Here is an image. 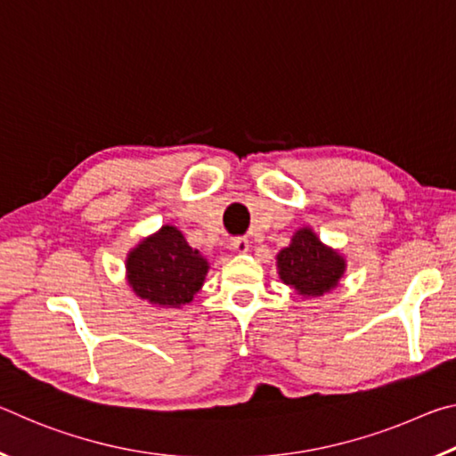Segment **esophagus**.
<instances>
[{
  "label": "esophagus",
  "instance_id": "obj_1",
  "mask_svg": "<svg viewBox=\"0 0 456 456\" xmlns=\"http://www.w3.org/2000/svg\"><path fill=\"white\" fill-rule=\"evenodd\" d=\"M249 247H251V241L247 237H235L233 241H231V249L235 253H247L249 251Z\"/></svg>",
  "mask_w": 456,
  "mask_h": 456
}]
</instances>
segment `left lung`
<instances>
[{
    "label": "left lung",
    "mask_w": 456,
    "mask_h": 456,
    "mask_svg": "<svg viewBox=\"0 0 456 456\" xmlns=\"http://www.w3.org/2000/svg\"><path fill=\"white\" fill-rule=\"evenodd\" d=\"M275 265L285 285L302 299H312L338 288L348 261L334 247L323 243L312 227H299L289 245L275 256Z\"/></svg>",
    "instance_id": "1"
}]
</instances>
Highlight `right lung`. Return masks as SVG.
<instances>
[{
  "mask_svg": "<svg viewBox=\"0 0 456 456\" xmlns=\"http://www.w3.org/2000/svg\"><path fill=\"white\" fill-rule=\"evenodd\" d=\"M126 283L154 307L192 302L209 273V261L187 243L175 225H163L126 253Z\"/></svg>",
  "mask_w": 456,
  "mask_h": 456,
  "instance_id": "add662e5",
  "label": "right lung"
}]
</instances>
